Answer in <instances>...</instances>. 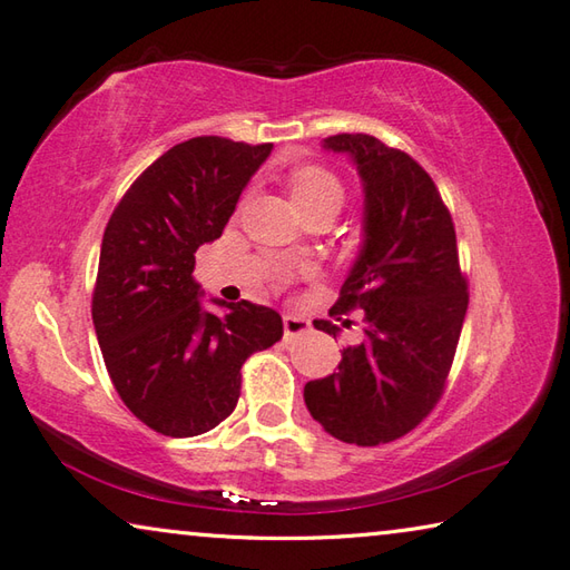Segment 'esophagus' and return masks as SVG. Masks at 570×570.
Wrapping results in <instances>:
<instances>
[{
	"label": "esophagus",
	"instance_id": "1",
	"mask_svg": "<svg viewBox=\"0 0 570 570\" xmlns=\"http://www.w3.org/2000/svg\"><path fill=\"white\" fill-rule=\"evenodd\" d=\"M308 331V321L294 316V314H286L284 316V336L286 338H294L298 333H306Z\"/></svg>",
	"mask_w": 570,
	"mask_h": 570
}]
</instances>
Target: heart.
<instances>
[{
	"mask_svg": "<svg viewBox=\"0 0 570 570\" xmlns=\"http://www.w3.org/2000/svg\"><path fill=\"white\" fill-rule=\"evenodd\" d=\"M288 183H292V199L301 215L318 207L341 209L343 205L341 183L336 180V175L323 170V167H316V165L298 167L296 173H292V180Z\"/></svg>",
	"mask_w": 570,
	"mask_h": 570,
	"instance_id": "b5f03b06",
	"label": "heart"
}]
</instances>
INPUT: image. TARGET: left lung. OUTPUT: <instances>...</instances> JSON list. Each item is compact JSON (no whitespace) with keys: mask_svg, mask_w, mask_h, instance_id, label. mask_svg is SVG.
<instances>
[{"mask_svg":"<svg viewBox=\"0 0 570 570\" xmlns=\"http://www.w3.org/2000/svg\"><path fill=\"white\" fill-rule=\"evenodd\" d=\"M323 150L348 155L363 185L361 252L331 308H361L363 333L338 373L306 383L304 400L333 438L375 448L417 428L440 400L470 294L450 212L407 153L365 132L331 136ZM314 326L341 333L323 318Z\"/></svg>","mask_w":570,"mask_h":570,"instance_id":"1","label":"left lung"}]
</instances>
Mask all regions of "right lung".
Instances as JSON below:
<instances>
[{
	"mask_svg": "<svg viewBox=\"0 0 570 570\" xmlns=\"http://www.w3.org/2000/svg\"><path fill=\"white\" fill-rule=\"evenodd\" d=\"M272 142L219 136L160 155L114 209L100 244L94 326L126 407L167 438H195L237 407L242 365L284 333L274 308L225 304L195 282V252L222 237Z\"/></svg>",
	"mask_w": 570,
	"mask_h": 570,
	"instance_id": "right-lung-1",
	"label": "right lung"
}]
</instances>
